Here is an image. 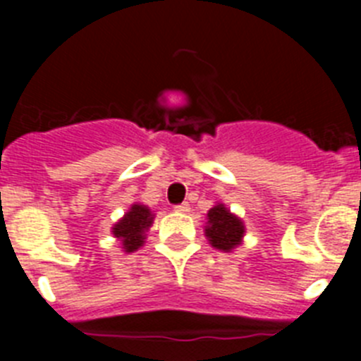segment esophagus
<instances>
[{
	"instance_id": "esophagus-1",
	"label": "esophagus",
	"mask_w": 361,
	"mask_h": 361,
	"mask_svg": "<svg viewBox=\"0 0 361 361\" xmlns=\"http://www.w3.org/2000/svg\"><path fill=\"white\" fill-rule=\"evenodd\" d=\"M175 212H177V213H188V212H190V204H188V202L178 204V206H175Z\"/></svg>"
}]
</instances>
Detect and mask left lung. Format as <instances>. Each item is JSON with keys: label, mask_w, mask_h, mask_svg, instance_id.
<instances>
[{"label": "left lung", "mask_w": 361, "mask_h": 361, "mask_svg": "<svg viewBox=\"0 0 361 361\" xmlns=\"http://www.w3.org/2000/svg\"><path fill=\"white\" fill-rule=\"evenodd\" d=\"M204 235L209 245L224 253H231L244 242V220L226 208L224 202H216L206 215Z\"/></svg>", "instance_id": "8db88e82"}]
</instances>
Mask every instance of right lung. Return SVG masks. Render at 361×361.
<instances>
[{
    "label": "right lung",
    "instance_id": "add662e5",
    "mask_svg": "<svg viewBox=\"0 0 361 361\" xmlns=\"http://www.w3.org/2000/svg\"><path fill=\"white\" fill-rule=\"evenodd\" d=\"M155 213L142 202H133L130 209L111 226V235L119 240L124 253H133L146 242V233L152 228Z\"/></svg>",
    "mask_w": 361,
    "mask_h": 361
}]
</instances>
